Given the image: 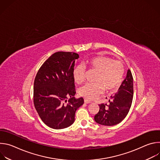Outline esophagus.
Instances as JSON below:
<instances>
[{"instance_id": "34e87169", "label": "esophagus", "mask_w": 160, "mask_h": 160, "mask_svg": "<svg viewBox=\"0 0 160 160\" xmlns=\"http://www.w3.org/2000/svg\"><path fill=\"white\" fill-rule=\"evenodd\" d=\"M84 102L88 104V103H90L91 101H89V100H88V99H84Z\"/></svg>"}]
</instances>
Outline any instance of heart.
Returning <instances> with one entry per match:
<instances>
[{
    "label": "heart",
    "instance_id": "obj_1",
    "mask_svg": "<svg viewBox=\"0 0 160 160\" xmlns=\"http://www.w3.org/2000/svg\"><path fill=\"white\" fill-rule=\"evenodd\" d=\"M86 64L97 72L95 83L87 84L79 90L80 95L86 99H96L102 93L104 89L107 92H113L123 80L125 66L120 61L114 60L107 56H98L87 60ZM85 72V68L82 65L75 68L73 77L75 82L80 84L84 81Z\"/></svg>",
    "mask_w": 160,
    "mask_h": 160
}]
</instances>
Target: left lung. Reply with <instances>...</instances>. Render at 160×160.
Here are the masks:
<instances>
[{"mask_svg": "<svg viewBox=\"0 0 160 160\" xmlns=\"http://www.w3.org/2000/svg\"><path fill=\"white\" fill-rule=\"evenodd\" d=\"M133 96V77L130 70L119 90L110 97L109 103L101 104L99 111L94 116L95 121L101 125L112 126L120 123L127 115Z\"/></svg>", "mask_w": 160, "mask_h": 160, "instance_id": "8db88e82", "label": "left lung"}]
</instances>
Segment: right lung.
<instances>
[{
  "instance_id": "add662e5",
  "label": "right lung",
  "mask_w": 160,
  "mask_h": 160,
  "mask_svg": "<svg viewBox=\"0 0 160 160\" xmlns=\"http://www.w3.org/2000/svg\"><path fill=\"white\" fill-rule=\"evenodd\" d=\"M78 58L75 52H55L43 63L36 75L34 106L42 122L52 128L72 125L77 109L83 104L82 98L73 97L76 92L73 72Z\"/></svg>"
}]
</instances>
